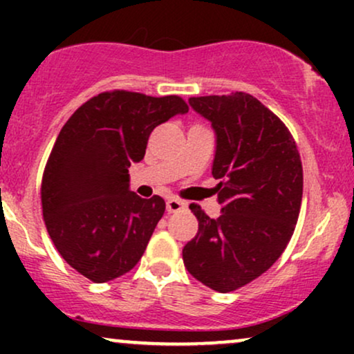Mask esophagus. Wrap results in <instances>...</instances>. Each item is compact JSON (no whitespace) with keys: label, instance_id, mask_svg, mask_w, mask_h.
<instances>
[{"label":"esophagus","instance_id":"34e87169","mask_svg":"<svg viewBox=\"0 0 354 354\" xmlns=\"http://www.w3.org/2000/svg\"><path fill=\"white\" fill-rule=\"evenodd\" d=\"M186 208V203L178 200V198H169L168 201H166V211L168 213H178V211H183Z\"/></svg>","mask_w":354,"mask_h":354}]
</instances>
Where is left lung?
I'll return each instance as SVG.
<instances>
[{
	"label": "left lung",
	"instance_id": "left-lung-1",
	"mask_svg": "<svg viewBox=\"0 0 354 354\" xmlns=\"http://www.w3.org/2000/svg\"><path fill=\"white\" fill-rule=\"evenodd\" d=\"M216 133L213 160L219 218L189 205L198 233L183 248L191 276L228 293L273 266L290 243L303 198V166L290 129L254 96L189 98Z\"/></svg>",
	"mask_w": 354,
	"mask_h": 354
}]
</instances>
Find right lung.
Instances as JSON below:
<instances>
[{
    "instance_id": "obj_1",
    "label": "right lung",
    "mask_w": 354,
    "mask_h": 354,
    "mask_svg": "<svg viewBox=\"0 0 354 354\" xmlns=\"http://www.w3.org/2000/svg\"><path fill=\"white\" fill-rule=\"evenodd\" d=\"M185 113L180 96L115 89L81 104L61 128L43 173V218L64 261L91 281L128 273L143 256L166 205L133 193L128 168L143 160L158 124Z\"/></svg>"
}]
</instances>
